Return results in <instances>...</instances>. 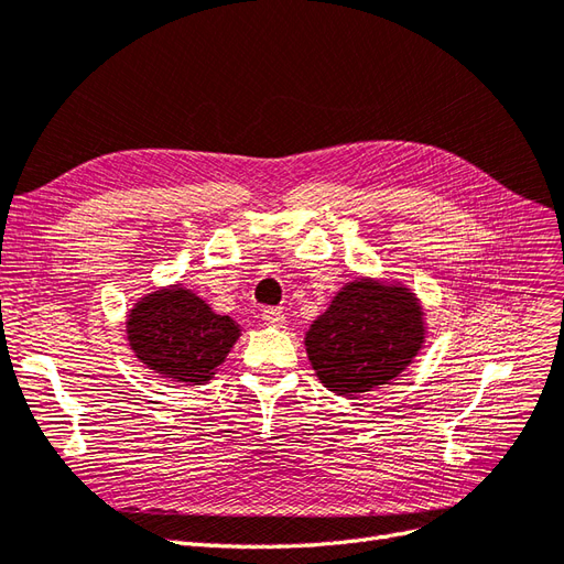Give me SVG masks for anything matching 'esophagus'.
Returning <instances> with one entry per match:
<instances>
[{
	"instance_id": "1",
	"label": "esophagus",
	"mask_w": 564,
	"mask_h": 564,
	"mask_svg": "<svg viewBox=\"0 0 564 564\" xmlns=\"http://www.w3.org/2000/svg\"><path fill=\"white\" fill-rule=\"evenodd\" d=\"M262 321H264L267 326L283 328V326H285V314H283L281 310H276V307H267V310L262 312Z\"/></svg>"
}]
</instances>
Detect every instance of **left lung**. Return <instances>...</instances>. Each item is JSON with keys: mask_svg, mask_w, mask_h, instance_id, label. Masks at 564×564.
<instances>
[{"mask_svg": "<svg viewBox=\"0 0 564 564\" xmlns=\"http://www.w3.org/2000/svg\"><path fill=\"white\" fill-rule=\"evenodd\" d=\"M427 337L423 302L401 281L357 276L304 333L316 378L337 397H359L399 378Z\"/></svg>", "mask_w": 564, "mask_h": 564, "instance_id": "8db88e82", "label": "left lung"}]
</instances>
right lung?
<instances>
[{
  "label": "right lung",
  "instance_id": "right-lung-1",
  "mask_svg": "<svg viewBox=\"0 0 564 564\" xmlns=\"http://www.w3.org/2000/svg\"><path fill=\"white\" fill-rule=\"evenodd\" d=\"M124 333L134 357L158 378L203 384L227 361L240 326L191 288L174 283L139 297L127 312Z\"/></svg>",
  "mask_w": 564,
  "mask_h": 564
}]
</instances>
